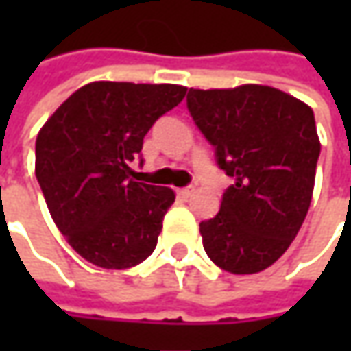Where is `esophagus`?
Returning a JSON list of instances; mask_svg holds the SVG:
<instances>
[{
	"label": "esophagus",
	"instance_id": "34e87169",
	"mask_svg": "<svg viewBox=\"0 0 351 351\" xmlns=\"http://www.w3.org/2000/svg\"><path fill=\"white\" fill-rule=\"evenodd\" d=\"M178 193L182 197H189L193 193V187H182V189H178Z\"/></svg>",
	"mask_w": 351,
	"mask_h": 351
}]
</instances>
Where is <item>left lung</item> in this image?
Segmentation results:
<instances>
[{"instance_id": "left-lung-1", "label": "left lung", "mask_w": 351, "mask_h": 351, "mask_svg": "<svg viewBox=\"0 0 351 351\" xmlns=\"http://www.w3.org/2000/svg\"><path fill=\"white\" fill-rule=\"evenodd\" d=\"M187 109L234 183L221 210L199 224L213 262L258 274L289 248L311 207L320 154L315 113L269 86L189 89Z\"/></svg>"}]
</instances>
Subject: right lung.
I'll return each mask as SVG.
<instances>
[{"instance_id":"add662e5","label":"right lung","mask_w":351,"mask_h":351,"mask_svg":"<svg viewBox=\"0 0 351 351\" xmlns=\"http://www.w3.org/2000/svg\"><path fill=\"white\" fill-rule=\"evenodd\" d=\"M185 91L173 84L93 82L40 128L34 173L52 221L84 260L127 269L154 252L176 195L169 187L130 180V162Z\"/></svg>"}]
</instances>
